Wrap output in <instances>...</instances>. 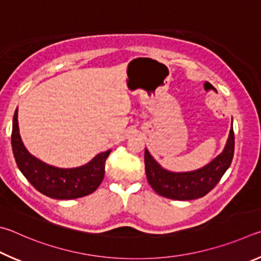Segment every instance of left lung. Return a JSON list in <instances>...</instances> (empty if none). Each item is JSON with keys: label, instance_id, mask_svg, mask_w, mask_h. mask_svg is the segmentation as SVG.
I'll return each mask as SVG.
<instances>
[{"label": "left lung", "instance_id": "left-lung-1", "mask_svg": "<svg viewBox=\"0 0 261 261\" xmlns=\"http://www.w3.org/2000/svg\"><path fill=\"white\" fill-rule=\"evenodd\" d=\"M235 138L231 129L223 151L199 170L191 172H171L163 168L145 149V174L151 188L158 195L176 200L200 198L210 193L230 166L234 157Z\"/></svg>", "mask_w": 261, "mask_h": 261}]
</instances>
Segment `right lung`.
I'll list each match as a JSON object with an SVG mask.
<instances>
[{
  "instance_id": "obj_1",
  "label": "right lung",
  "mask_w": 261,
  "mask_h": 261,
  "mask_svg": "<svg viewBox=\"0 0 261 261\" xmlns=\"http://www.w3.org/2000/svg\"><path fill=\"white\" fill-rule=\"evenodd\" d=\"M18 110L12 121L11 145L17 166L41 194L55 199H74L89 195L102 184L105 161L111 150L98 153L84 166L58 168L41 162L27 151L19 135Z\"/></svg>"
}]
</instances>
